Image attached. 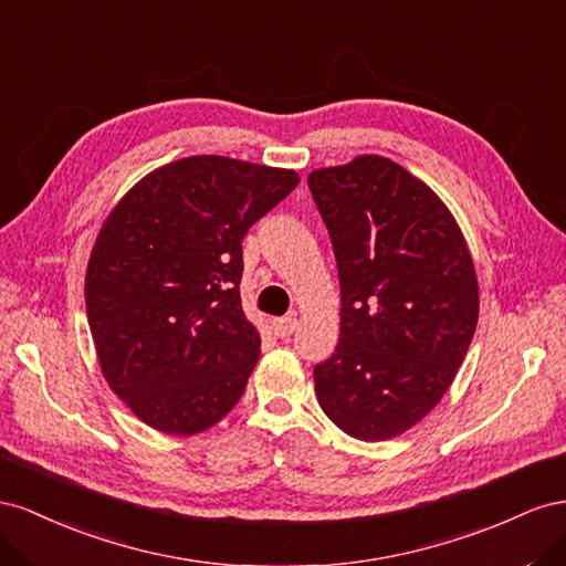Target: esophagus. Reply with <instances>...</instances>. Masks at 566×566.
I'll list each match as a JSON object with an SVG mask.
<instances>
[{"mask_svg": "<svg viewBox=\"0 0 566 566\" xmlns=\"http://www.w3.org/2000/svg\"><path fill=\"white\" fill-rule=\"evenodd\" d=\"M296 327H298V319H296L294 315H286V317H277V319H272V332L277 334L280 338L292 336V334L296 332Z\"/></svg>", "mask_w": 566, "mask_h": 566, "instance_id": "34e87169", "label": "esophagus"}]
</instances>
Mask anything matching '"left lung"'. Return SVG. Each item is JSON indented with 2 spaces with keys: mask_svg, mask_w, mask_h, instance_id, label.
<instances>
[{
  "mask_svg": "<svg viewBox=\"0 0 566 566\" xmlns=\"http://www.w3.org/2000/svg\"><path fill=\"white\" fill-rule=\"evenodd\" d=\"M308 187L342 284V336L313 369L317 402L353 439H394L439 406L472 344V253L439 193L391 158L313 170Z\"/></svg>",
  "mask_w": 566,
  "mask_h": 566,
  "instance_id": "1",
  "label": "left lung"
}]
</instances>
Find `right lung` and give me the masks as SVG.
<instances>
[{
    "mask_svg": "<svg viewBox=\"0 0 566 566\" xmlns=\"http://www.w3.org/2000/svg\"><path fill=\"white\" fill-rule=\"evenodd\" d=\"M301 182L228 156L151 170L90 253L87 319L102 375L144 424L193 436L244 394L261 334L241 308V239Z\"/></svg>",
    "mask_w": 566,
    "mask_h": 566,
    "instance_id": "add662e5",
    "label": "right lung"
}]
</instances>
